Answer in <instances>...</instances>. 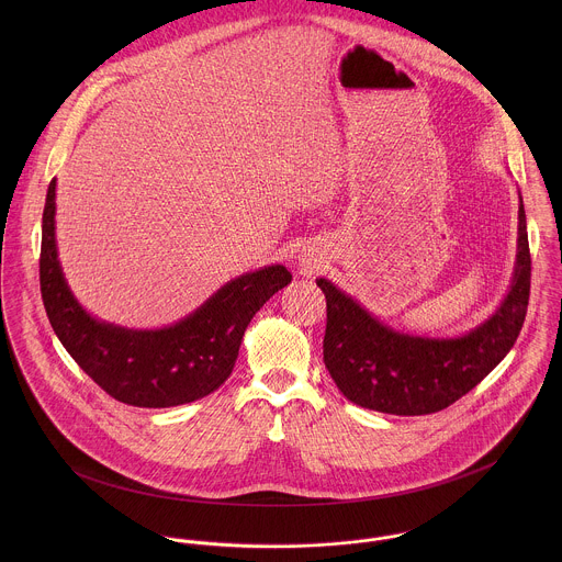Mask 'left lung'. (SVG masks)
I'll list each match as a JSON object with an SVG mask.
<instances>
[{"label": "left lung", "mask_w": 562, "mask_h": 562, "mask_svg": "<svg viewBox=\"0 0 562 562\" xmlns=\"http://www.w3.org/2000/svg\"><path fill=\"white\" fill-rule=\"evenodd\" d=\"M326 296L324 366L337 390L370 411L428 415L472 392L508 355L526 321L530 299V248L519 194L517 255L513 279L497 310L454 337L398 330L370 314L328 279H316Z\"/></svg>", "instance_id": "obj_1"}]
</instances>
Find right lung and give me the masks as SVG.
<instances>
[{"label":"right lung","instance_id":"1","mask_svg":"<svg viewBox=\"0 0 562 562\" xmlns=\"http://www.w3.org/2000/svg\"><path fill=\"white\" fill-rule=\"evenodd\" d=\"M290 281L288 268L272 263L227 281L192 314L161 328L99 321L65 279L56 241V179L47 188L41 244L45 312L81 370L119 402L166 408L216 392L236 366L248 322Z\"/></svg>","mask_w":562,"mask_h":562}]
</instances>
